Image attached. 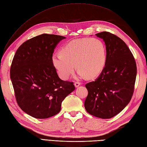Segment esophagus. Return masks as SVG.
<instances>
[{"label": "esophagus", "instance_id": "esophagus-1", "mask_svg": "<svg viewBox=\"0 0 147 147\" xmlns=\"http://www.w3.org/2000/svg\"><path fill=\"white\" fill-rule=\"evenodd\" d=\"M74 85H75V87H76V88H77V87H78L80 85V83H79V82H75Z\"/></svg>", "mask_w": 147, "mask_h": 147}]
</instances>
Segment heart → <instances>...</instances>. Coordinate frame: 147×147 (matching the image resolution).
Masks as SVG:
<instances>
[{"instance_id": "heart-1", "label": "heart", "mask_w": 147, "mask_h": 147, "mask_svg": "<svg viewBox=\"0 0 147 147\" xmlns=\"http://www.w3.org/2000/svg\"><path fill=\"white\" fill-rule=\"evenodd\" d=\"M107 60L104 44L97 38H79L67 44L61 53H54L52 62L60 77L69 78L75 70L80 78L97 77L103 70Z\"/></svg>"}]
</instances>
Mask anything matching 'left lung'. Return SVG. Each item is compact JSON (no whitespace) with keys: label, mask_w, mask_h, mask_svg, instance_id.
<instances>
[{"label":"left lung","mask_w":147,"mask_h":147,"mask_svg":"<svg viewBox=\"0 0 147 147\" xmlns=\"http://www.w3.org/2000/svg\"><path fill=\"white\" fill-rule=\"evenodd\" d=\"M95 35L105 42L107 60L99 77L85 85L88 95L84 105L92 115L107 119L119 113L131 100L137 65L129 48L119 37L108 32Z\"/></svg>","instance_id":"obj_1"}]
</instances>
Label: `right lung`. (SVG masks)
<instances>
[{
	"mask_svg": "<svg viewBox=\"0 0 147 147\" xmlns=\"http://www.w3.org/2000/svg\"><path fill=\"white\" fill-rule=\"evenodd\" d=\"M66 37L44 34L21 45L10 67L16 100L25 113L36 119L58 113L62 102L75 90L73 82L60 79L52 62L57 44Z\"/></svg>",
	"mask_w": 147,
	"mask_h": 147,
	"instance_id": "1",
	"label": "right lung"
}]
</instances>
